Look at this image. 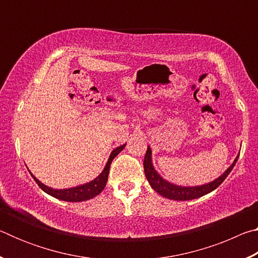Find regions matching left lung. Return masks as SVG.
<instances>
[{
	"label": "left lung",
	"mask_w": 258,
	"mask_h": 258,
	"mask_svg": "<svg viewBox=\"0 0 258 258\" xmlns=\"http://www.w3.org/2000/svg\"><path fill=\"white\" fill-rule=\"evenodd\" d=\"M238 157L234 159L233 164L231 165L220 177L216 178L215 181H213L211 183H208V184H205L202 186H189V187L178 186V185H174L167 181H165L164 178L155 171L154 166H152L151 149L149 147H148L146 156H145V160H143V167H145L147 180L149 181L152 189H154L156 192H158L159 195L164 196L165 198L173 199V200H190V199L203 197V196L209 194V192H212L213 190H215L218 185H221V183L225 180V177L229 175L231 171H232V168L234 167V165L238 160Z\"/></svg>",
	"instance_id": "obj_1"
}]
</instances>
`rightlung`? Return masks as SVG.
I'll list each match as a JSON object with an SVG mask.
<instances>
[{
	"instance_id": "right-lung-1",
	"label": "right lung",
	"mask_w": 258,
	"mask_h": 258,
	"mask_svg": "<svg viewBox=\"0 0 258 258\" xmlns=\"http://www.w3.org/2000/svg\"><path fill=\"white\" fill-rule=\"evenodd\" d=\"M125 146L126 145H123V146H120L118 148H116V149L111 152L110 157H109L108 163L106 165V167H104V169L102 171V173L100 174V175L97 178H94L93 181L86 183V184H83V185L76 186V187H71V189L55 190V189H51V187L43 184V183L38 181L32 173H30V175L33 176L35 182L37 183L38 186H40L43 191L46 192V194L51 195L52 197H54V198H58L60 200H64V202H75V203L84 202V200L92 199V198L95 197V196H98L100 192H101L104 189V186H106V183L108 181L109 168H110L111 161L117 155L119 154L121 150L124 149Z\"/></svg>"
}]
</instances>
